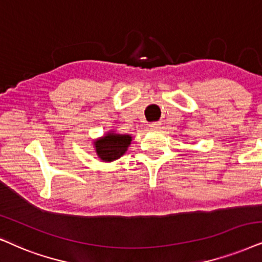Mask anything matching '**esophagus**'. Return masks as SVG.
<instances>
[{"label": "esophagus", "instance_id": "obj_1", "mask_svg": "<svg viewBox=\"0 0 262 262\" xmlns=\"http://www.w3.org/2000/svg\"><path fill=\"white\" fill-rule=\"evenodd\" d=\"M150 128L152 129V130H160L161 123L160 122H152V123H150Z\"/></svg>", "mask_w": 262, "mask_h": 262}]
</instances>
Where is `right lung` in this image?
Listing matches in <instances>:
<instances>
[{"mask_svg":"<svg viewBox=\"0 0 262 262\" xmlns=\"http://www.w3.org/2000/svg\"><path fill=\"white\" fill-rule=\"evenodd\" d=\"M130 141V135L108 133L106 137L99 139L94 144L99 158L105 162H112L118 160L127 151Z\"/></svg>","mask_w":262,"mask_h":262,"instance_id":"1","label":"right lung"}]
</instances>
